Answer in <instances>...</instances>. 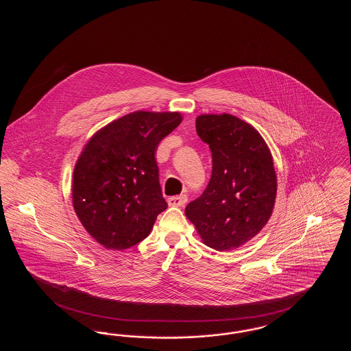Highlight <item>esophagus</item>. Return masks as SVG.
<instances>
[{"label": "esophagus", "instance_id": "34e87169", "mask_svg": "<svg viewBox=\"0 0 351 351\" xmlns=\"http://www.w3.org/2000/svg\"><path fill=\"white\" fill-rule=\"evenodd\" d=\"M167 202L169 206H184L188 202V197H186V195L172 196V197H168Z\"/></svg>", "mask_w": 351, "mask_h": 351}]
</instances>
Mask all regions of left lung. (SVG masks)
Wrapping results in <instances>:
<instances>
[{"label":"left lung","mask_w":351,"mask_h":351,"mask_svg":"<svg viewBox=\"0 0 351 351\" xmlns=\"http://www.w3.org/2000/svg\"><path fill=\"white\" fill-rule=\"evenodd\" d=\"M196 130L212 151V178L185 208L202 242L217 251L247 243L266 226L276 199V173L266 141L228 113L201 114Z\"/></svg>","instance_id":"1"}]
</instances>
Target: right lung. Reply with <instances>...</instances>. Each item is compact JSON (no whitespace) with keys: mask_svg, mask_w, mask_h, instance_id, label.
<instances>
[{"mask_svg":"<svg viewBox=\"0 0 351 351\" xmlns=\"http://www.w3.org/2000/svg\"><path fill=\"white\" fill-rule=\"evenodd\" d=\"M182 121L179 112L136 110L101 128L84 146L72 204L84 229L105 249L136 245L167 208L155 152Z\"/></svg>","mask_w":351,"mask_h":351,"instance_id":"1","label":"right lung"}]
</instances>
